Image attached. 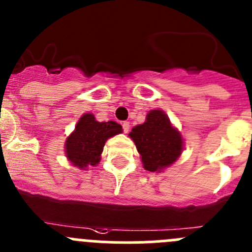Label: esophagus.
<instances>
[{"instance_id": "1", "label": "esophagus", "mask_w": 252, "mask_h": 252, "mask_svg": "<svg viewBox=\"0 0 252 252\" xmlns=\"http://www.w3.org/2000/svg\"><path fill=\"white\" fill-rule=\"evenodd\" d=\"M122 126H123V130L126 134L128 133L129 129H130V124H129V122H124V123L122 124Z\"/></svg>"}]
</instances>
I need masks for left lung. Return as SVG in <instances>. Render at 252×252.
<instances>
[{
	"mask_svg": "<svg viewBox=\"0 0 252 252\" xmlns=\"http://www.w3.org/2000/svg\"><path fill=\"white\" fill-rule=\"evenodd\" d=\"M129 137L137 147L144 169L152 173H160L173 165L184 150L182 133L161 109L150 110L144 123L134 126Z\"/></svg>",
	"mask_w": 252,
	"mask_h": 252,
	"instance_id": "left-lung-1",
	"label": "left lung"
}]
</instances>
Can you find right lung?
Listing matches in <instances>:
<instances>
[{"mask_svg": "<svg viewBox=\"0 0 252 252\" xmlns=\"http://www.w3.org/2000/svg\"><path fill=\"white\" fill-rule=\"evenodd\" d=\"M122 131V126L117 122H98L94 114L86 113L65 139L64 153L68 161L82 170L97 166L105 142Z\"/></svg>", "mask_w": 252, "mask_h": 252, "instance_id": "add662e5", "label": "right lung"}]
</instances>
